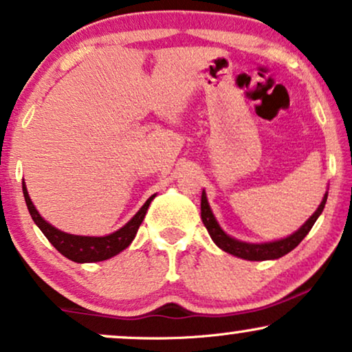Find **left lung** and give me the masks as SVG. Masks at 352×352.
<instances>
[{
	"label": "left lung",
	"instance_id": "obj_1",
	"mask_svg": "<svg viewBox=\"0 0 352 352\" xmlns=\"http://www.w3.org/2000/svg\"><path fill=\"white\" fill-rule=\"evenodd\" d=\"M328 193L324 195L322 203L317 211L310 216V219L305 222L302 228L294 232L292 235H289L286 239L281 240H276V242H270V243H245V242H240V240H235L232 237H229L228 234L224 232L217 224L214 214H212L211 208L208 204V198L206 193L203 191L201 195V219L204 228L208 229L209 235L211 239L214 240V243L219 248H222L224 252L230 253V255L243 258V260H250V261H261V260H276V258H281L289 253L291 250L299 245V243L304 240V237L307 234L310 232V229L314 228L315 221L318 219V216L322 214L324 203H327Z\"/></svg>",
	"mask_w": 352,
	"mask_h": 352
}]
</instances>
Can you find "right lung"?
Returning a JSON list of instances; mask_svg holds the SVG:
<instances>
[{
	"instance_id": "1",
	"label": "right lung",
	"mask_w": 352,
	"mask_h": 352,
	"mask_svg": "<svg viewBox=\"0 0 352 352\" xmlns=\"http://www.w3.org/2000/svg\"><path fill=\"white\" fill-rule=\"evenodd\" d=\"M22 193H24L25 204H28L30 216H32L34 222L38 226V229L42 230L43 235L48 239V242H50L61 255L69 258L71 261H76V263L104 261L124 250V248L130 245L131 240L135 239L138 229H140L141 222L144 219L146 211H148L151 201H153L155 197V195H153V197L143 204V208L133 216V219L128 222V224H124L122 229H118L117 232L105 235V237H82V235H71L61 232V230L53 228L52 224H48L47 221H43V217L38 214V211L35 209L32 201H30L24 182H22Z\"/></svg>"
}]
</instances>
